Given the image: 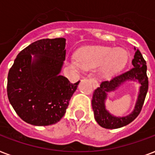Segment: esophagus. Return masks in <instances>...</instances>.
Segmentation results:
<instances>
[{"label":"esophagus","instance_id":"1","mask_svg":"<svg viewBox=\"0 0 155 155\" xmlns=\"http://www.w3.org/2000/svg\"><path fill=\"white\" fill-rule=\"evenodd\" d=\"M89 81H91V82L92 83L93 87H94L95 88H97V87L99 86V84H98V82H97V80H96V79H94V78H90Z\"/></svg>","mask_w":155,"mask_h":155}]
</instances>
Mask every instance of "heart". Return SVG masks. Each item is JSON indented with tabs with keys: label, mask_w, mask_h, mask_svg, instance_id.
Returning a JSON list of instances; mask_svg holds the SVG:
<instances>
[{
	"label": "heart",
	"mask_w": 155,
	"mask_h": 155,
	"mask_svg": "<svg viewBox=\"0 0 155 155\" xmlns=\"http://www.w3.org/2000/svg\"><path fill=\"white\" fill-rule=\"evenodd\" d=\"M127 61L128 53L123 48L88 47L79 51L78 58L72 56L68 58V63L76 71L100 67V74L103 77L109 78L120 72Z\"/></svg>",
	"instance_id": "obj_1"
}]
</instances>
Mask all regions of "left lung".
<instances>
[{
    "instance_id": "8db88e82",
    "label": "left lung",
    "mask_w": 155,
    "mask_h": 155,
    "mask_svg": "<svg viewBox=\"0 0 155 155\" xmlns=\"http://www.w3.org/2000/svg\"><path fill=\"white\" fill-rule=\"evenodd\" d=\"M135 54L132 64L134 68L131 70L123 73L111 80L103 81L99 87L93 92L92 106L94 112V117L97 122L101 127L105 129H118L129 125L142 110L145 98L148 91V77L147 75V63L138 50L134 48ZM137 82L140 84V89L137 101L132 113L124 117L113 115L106 108L105 101L108 92L117 90L124 83L127 82Z\"/></svg>"
}]
</instances>
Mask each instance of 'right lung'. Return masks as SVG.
Instances as JSON below:
<instances>
[{
    "label": "right lung",
    "mask_w": 155,
    "mask_h": 155,
    "mask_svg": "<svg viewBox=\"0 0 155 155\" xmlns=\"http://www.w3.org/2000/svg\"><path fill=\"white\" fill-rule=\"evenodd\" d=\"M63 38L41 39L18 54L8 74V101L24 121L36 126L55 124L66 113L80 81L60 75L66 57Z\"/></svg>",
    "instance_id": "obj_1"
}]
</instances>
